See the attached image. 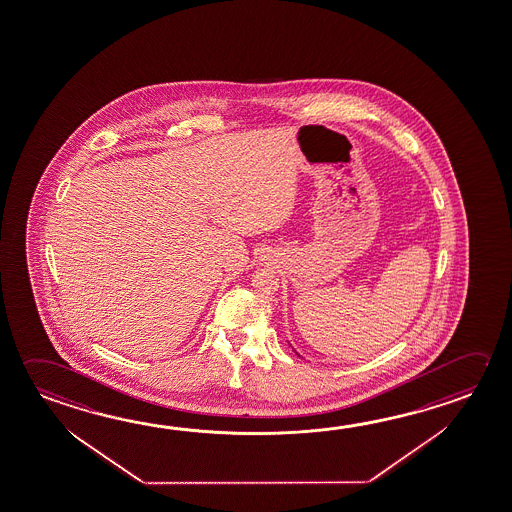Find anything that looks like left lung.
Instances as JSON below:
<instances>
[{"label":"left lung","mask_w":512,"mask_h":512,"mask_svg":"<svg viewBox=\"0 0 512 512\" xmlns=\"http://www.w3.org/2000/svg\"><path fill=\"white\" fill-rule=\"evenodd\" d=\"M298 356H300V354H298Z\"/></svg>","instance_id":"obj_1"}]
</instances>
